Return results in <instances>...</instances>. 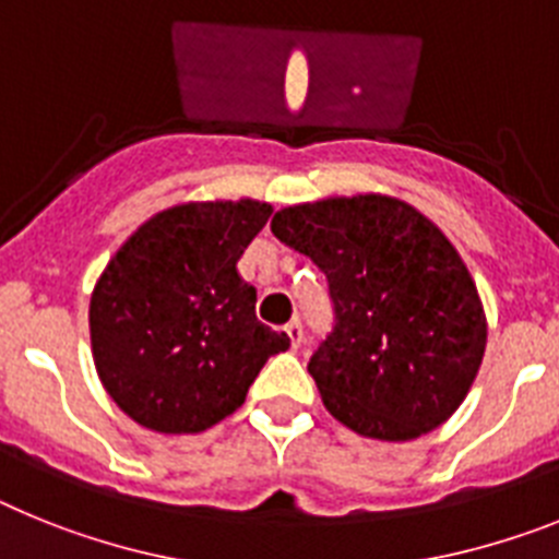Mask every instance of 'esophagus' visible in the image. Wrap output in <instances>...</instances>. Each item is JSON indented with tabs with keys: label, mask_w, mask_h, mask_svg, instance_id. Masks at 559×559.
<instances>
[{
	"label": "esophagus",
	"mask_w": 559,
	"mask_h": 559,
	"mask_svg": "<svg viewBox=\"0 0 559 559\" xmlns=\"http://www.w3.org/2000/svg\"><path fill=\"white\" fill-rule=\"evenodd\" d=\"M286 337H289V346L298 348L304 343V326H300V320H289L286 323Z\"/></svg>",
	"instance_id": "1"
}]
</instances>
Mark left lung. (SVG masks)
Returning a JSON list of instances; mask_svg holds the SVG:
<instances>
[{
    "label": "left lung",
    "instance_id": "obj_1",
    "mask_svg": "<svg viewBox=\"0 0 559 559\" xmlns=\"http://www.w3.org/2000/svg\"><path fill=\"white\" fill-rule=\"evenodd\" d=\"M270 227L326 273L334 332L309 373L329 414L380 441L444 425L487 348L484 304L448 236L385 193L289 205Z\"/></svg>",
    "mask_w": 559,
    "mask_h": 559
}]
</instances>
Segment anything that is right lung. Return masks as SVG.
Masks as SVG:
<instances>
[{
  "label": "right lung",
  "mask_w": 559,
  "mask_h": 559,
  "mask_svg": "<svg viewBox=\"0 0 559 559\" xmlns=\"http://www.w3.org/2000/svg\"><path fill=\"white\" fill-rule=\"evenodd\" d=\"M270 202H186L120 245L90 300L92 360L106 394L154 433H202L245 405L284 332L255 318L236 264Z\"/></svg>",
  "instance_id": "1"
}]
</instances>
